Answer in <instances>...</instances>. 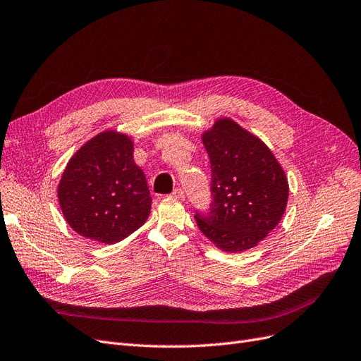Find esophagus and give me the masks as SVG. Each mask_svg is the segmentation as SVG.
Instances as JSON below:
<instances>
[{
    "instance_id": "34e87169",
    "label": "esophagus",
    "mask_w": 361,
    "mask_h": 361,
    "mask_svg": "<svg viewBox=\"0 0 361 361\" xmlns=\"http://www.w3.org/2000/svg\"><path fill=\"white\" fill-rule=\"evenodd\" d=\"M171 196L178 199V201H184V192H183L181 189H176V190H173V192L171 193Z\"/></svg>"
}]
</instances>
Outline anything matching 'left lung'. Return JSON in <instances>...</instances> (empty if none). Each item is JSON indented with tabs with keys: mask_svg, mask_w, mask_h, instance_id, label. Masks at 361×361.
Masks as SVG:
<instances>
[{
	"mask_svg": "<svg viewBox=\"0 0 361 361\" xmlns=\"http://www.w3.org/2000/svg\"><path fill=\"white\" fill-rule=\"evenodd\" d=\"M211 164L212 204L195 216L209 241L226 252L256 247L281 221L288 181L274 153L229 117L202 132Z\"/></svg>",
	"mask_w": 361,
	"mask_h": 361,
	"instance_id": "obj_1",
	"label": "left lung"
}]
</instances>
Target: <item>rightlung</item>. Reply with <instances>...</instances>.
<instances>
[{"mask_svg": "<svg viewBox=\"0 0 361 361\" xmlns=\"http://www.w3.org/2000/svg\"><path fill=\"white\" fill-rule=\"evenodd\" d=\"M58 201L71 229L92 241L114 244L140 229L152 196L130 137L104 130L80 147L65 166Z\"/></svg>", "mask_w": 361, "mask_h": 361, "instance_id": "add662e5", "label": "right lung"}]
</instances>
